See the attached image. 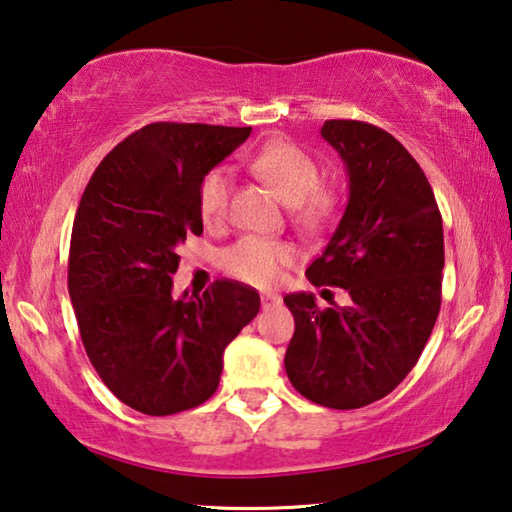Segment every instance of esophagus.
<instances>
[{
	"label": "esophagus",
	"instance_id": "obj_1",
	"mask_svg": "<svg viewBox=\"0 0 512 512\" xmlns=\"http://www.w3.org/2000/svg\"><path fill=\"white\" fill-rule=\"evenodd\" d=\"M277 305H282V298L277 293H262V307L264 309H273Z\"/></svg>",
	"mask_w": 512,
	"mask_h": 512
}]
</instances>
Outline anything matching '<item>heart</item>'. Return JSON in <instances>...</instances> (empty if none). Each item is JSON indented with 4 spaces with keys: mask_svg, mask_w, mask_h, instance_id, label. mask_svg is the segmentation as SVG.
Masks as SVG:
<instances>
[{
    "mask_svg": "<svg viewBox=\"0 0 512 512\" xmlns=\"http://www.w3.org/2000/svg\"><path fill=\"white\" fill-rule=\"evenodd\" d=\"M250 169L257 178L275 189L284 203L291 205L293 216L302 225L323 223L334 207V194L320 187V167L302 146L289 140L264 144L253 158ZM232 180L225 169L207 171L198 185V212L205 223L221 221L228 212ZM296 259L293 246L284 241L244 237L221 255L223 271L239 282L253 287H271L280 280L282 268Z\"/></svg>",
    "mask_w": 512,
    "mask_h": 512,
    "instance_id": "b5f03b06",
    "label": "heart"
}]
</instances>
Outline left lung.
<instances>
[{
  "label": "left lung",
  "mask_w": 512,
  "mask_h": 512,
  "mask_svg": "<svg viewBox=\"0 0 512 512\" xmlns=\"http://www.w3.org/2000/svg\"><path fill=\"white\" fill-rule=\"evenodd\" d=\"M320 135L341 155L350 194L307 277L352 302L318 309L314 293H289L284 368L307 400L345 411L386 397L418 363L440 311L445 241L429 180L391 133L329 119Z\"/></svg>",
  "instance_id": "1"
}]
</instances>
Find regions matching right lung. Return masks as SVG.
<instances>
[{"label": "right lung", "mask_w": 512, "mask_h": 512, "mask_svg": "<svg viewBox=\"0 0 512 512\" xmlns=\"http://www.w3.org/2000/svg\"><path fill=\"white\" fill-rule=\"evenodd\" d=\"M253 128L158 121L92 173L69 246V298L85 352L115 397L171 415L214 395L223 352L259 311V293L216 280L173 298L178 246L201 235L198 185Z\"/></svg>", "instance_id": "obj_1"}]
</instances>
